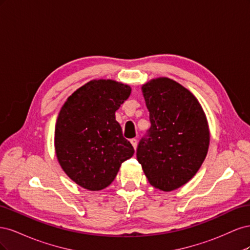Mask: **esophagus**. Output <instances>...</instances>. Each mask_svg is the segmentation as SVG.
<instances>
[{"label":"esophagus","instance_id":"esophagus-1","mask_svg":"<svg viewBox=\"0 0 250 250\" xmlns=\"http://www.w3.org/2000/svg\"><path fill=\"white\" fill-rule=\"evenodd\" d=\"M130 143H131V145L133 146L134 150L137 149V146H138V140H137V139H131V140H130Z\"/></svg>","mask_w":250,"mask_h":250}]
</instances>
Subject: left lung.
Returning a JSON list of instances; mask_svg holds the SVG:
<instances>
[{
    "mask_svg": "<svg viewBox=\"0 0 250 250\" xmlns=\"http://www.w3.org/2000/svg\"><path fill=\"white\" fill-rule=\"evenodd\" d=\"M151 126L137 149L149 183L170 192L190 180L207 156L209 132L201 105L191 92L169 78L143 85Z\"/></svg>",
    "mask_w": 250,
    "mask_h": 250,
    "instance_id": "obj_1",
    "label": "left lung"
}]
</instances>
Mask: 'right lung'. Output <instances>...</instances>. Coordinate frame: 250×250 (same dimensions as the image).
Masks as SVG:
<instances>
[{
	"label": "right lung",
	"mask_w": 250,
	"mask_h": 250,
	"mask_svg": "<svg viewBox=\"0 0 250 250\" xmlns=\"http://www.w3.org/2000/svg\"><path fill=\"white\" fill-rule=\"evenodd\" d=\"M131 88L112 80H93L67 98L55 126V150L63 171L80 187L99 191L116 178L134 149L115 112Z\"/></svg>",
	"instance_id": "obj_1"
}]
</instances>
